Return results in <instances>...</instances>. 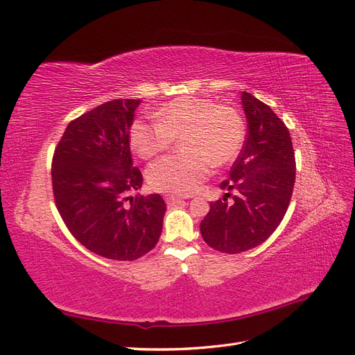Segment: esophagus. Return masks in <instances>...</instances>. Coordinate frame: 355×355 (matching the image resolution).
Instances as JSON below:
<instances>
[{
	"label": "esophagus",
	"instance_id": "obj_1",
	"mask_svg": "<svg viewBox=\"0 0 355 355\" xmlns=\"http://www.w3.org/2000/svg\"><path fill=\"white\" fill-rule=\"evenodd\" d=\"M166 202H167L168 207H173V206H178V204H180V202H185V200L180 198V197H175V196H167Z\"/></svg>",
	"mask_w": 355,
	"mask_h": 355
}]
</instances>
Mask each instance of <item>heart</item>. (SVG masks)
Returning a JSON list of instances; mask_svg holds the SVG:
<instances>
[{"instance_id":"b5f03b06","label":"heart","mask_w":355,"mask_h":355,"mask_svg":"<svg viewBox=\"0 0 355 355\" xmlns=\"http://www.w3.org/2000/svg\"><path fill=\"white\" fill-rule=\"evenodd\" d=\"M155 121L136 120L130 128L135 151L151 158L182 139L184 154L168 155L148 168V184L158 192L187 196L194 192L213 166H225L239 155L244 141L241 116L231 106L209 99L180 98L154 114Z\"/></svg>"}]
</instances>
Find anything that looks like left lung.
Wrapping results in <instances>:
<instances>
[{
    "label": "left lung",
    "instance_id": "obj_1",
    "mask_svg": "<svg viewBox=\"0 0 355 355\" xmlns=\"http://www.w3.org/2000/svg\"><path fill=\"white\" fill-rule=\"evenodd\" d=\"M247 137L220 184L230 192L210 202L200 223L204 241L222 253H241L262 244L277 230L292 198L296 161L288 128L270 106L250 93L240 96ZM233 198L228 202L230 191Z\"/></svg>",
    "mask_w": 355,
    "mask_h": 355
}]
</instances>
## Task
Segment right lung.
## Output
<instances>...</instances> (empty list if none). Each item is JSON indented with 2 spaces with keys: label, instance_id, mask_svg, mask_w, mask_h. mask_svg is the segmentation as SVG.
Returning <instances> with one entry per match:
<instances>
[{
  "label": "right lung",
  "instance_id": "obj_1",
  "mask_svg": "<svg viewBox=\"0 0 355 355\" xmlns=\"http://www.w3.org/2000/svg\"><path fill=\"white\" fill-rule=\"evenodd\" d=\"M139 103L115 99L75 118L53 155V194L63 222L85 249L106 259H139L163 231V197L132 196L144 182L128 139Z\"/></svg>",
  "mask_w": 355,
  "mask_h": 355
}]
</instances>
